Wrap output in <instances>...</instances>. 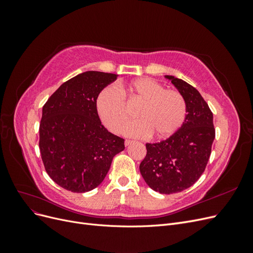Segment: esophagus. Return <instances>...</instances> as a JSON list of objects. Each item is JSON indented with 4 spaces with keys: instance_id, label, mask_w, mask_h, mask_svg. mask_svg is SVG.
<instances>
[{
    "instance_id": "34e87169",
    "label": "esophagus",
    "mask_w": 253,
    "mask_h": 253,
    "mask_svg": "<svg viewBox=\"0 0 253 253\" xmlns=\"http://www.w3.org/2000/svg\"><path fill=\"white\" fill-rule=\"evenodd\" d=\"M134 141L133 140H129V139H126V141H125V144L126 145V147H127V145H129V144H132Z\"/></svg>"
}]
</instances>
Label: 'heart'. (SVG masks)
<instances>
[{
	"mask_svg": "<svg viewBox=\"0 0 253 253\" xmlns=\"http://www.w3.org/2000/svg\"><path fill=\"white\" fill-rule=\"evenodd\" d=\"M128 103L141 102L137 114L140 119L126 128L133 137L157 138L173 135L182 126L187 115V102L180 91L165 88L151 78H139L127 87H104L97 98V111L103 125L113 133H120L129 118Z\"/></svg>",
	"mask_w": 253,
	"mask_h": 253,
	"instance_id": "heart-1",
	"label": "heart"
}]
</instances>
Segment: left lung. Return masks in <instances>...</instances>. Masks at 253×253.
<instances>
[{
	"label": "left lung",
	"mask_w": 253,
	"mask_h": 253,
	"mask_svg": "<svg viewBox=\"0 0 253 253\" xmlns=\"http://www.w3.org/2000/svg\"><path fill=\"white\" fill-rule=\"evenodd\" d=\"M167 78L186 99V119L169 138L145 144L147 155L139 170L151 189L162 194H173L194 185L204 173L215 128L213 114L200 91L173 76Z\"/></svg>",
	"instance_id": "left-lung-1"
}]
</instances>
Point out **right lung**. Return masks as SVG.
Instances as JSON below:
<instances>
[{
  "label": "right lung",
  "instance_id": "add662e5",
  "mask_svg": "<svg viewBox=\"0 0 253 253\" xmlns=\"http://www.w3.org/2000/svg\"><path fill=\"white\" fill-rule=\"evenodd\" d=\"M115 74L85 72L67 80L43 105L39 148L49 177L63 189L84 193L97 188L125 139L110 133L97 112L100 91Z\"/></svg>",
  "mask_w": 253,
  "mask_h": 253
}]
</instances>
